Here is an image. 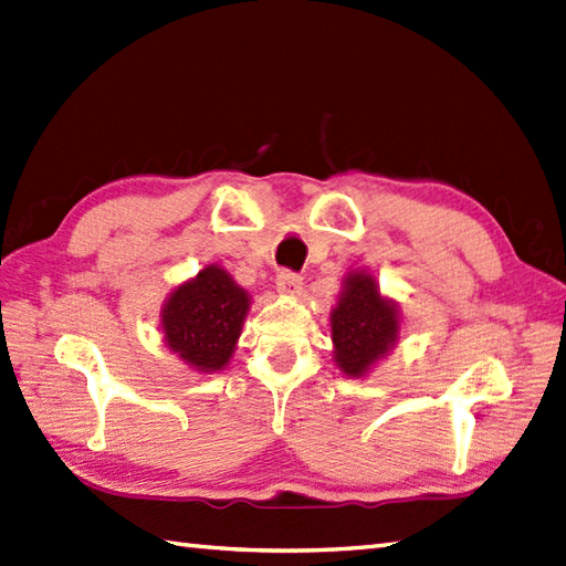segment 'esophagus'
<instances>
[{
  "mask_svg": "<svg viewBox=\"0 0 566 566\" xmlns=\"http://www.w3.org/2000/svg\"><path fill=\"white\" fill-rule=\"evenodd\" d=\"M275 287H279V293L283 295H297L300 287H303V275L293 271H281L275 275Z\"/></svg>",
  "mask_w": 566,
  "mask_h": 566,
  "instance_id": "1",
  "label": "esophagus"
}]
</instances>
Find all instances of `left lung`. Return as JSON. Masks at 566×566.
<instances>
[{
	"mask_svg": "<svg viewBox=\"0 0 566 566\" xmlns=\"http://www.w3.org/2000/svg\"><path fill=\"white\" fill-rule=\"evenodd\" d=\"M399 315L370 273H348L332 310L334 360L348 378H363L397 344Z\"/></svg>",
	"mask_w": 566,
	"mask_h": 566,
	"instance_id": "1",
	"label": "left lung"
}]
</instances>
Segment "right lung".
Returning a JSON list of instances; mask_svg holds the SVG:
<instances>
[{
    "instance_id": "obj_1",
    "label": "right lung",
    "mask_w": 566,
    "mask_h": 566,
    "mask_svg": "<svg viewBox=\"0 0 566 566\" xmlns=\"http://www.w3.org/2000/svg\"><path fill=\"white\" fill-rule=\"evenodd\" d=\"M249 310V295L228 271L208 266L179 285L161 310L167 346L200 373L228 366Z\"/></svg>"
}]
</instances>
